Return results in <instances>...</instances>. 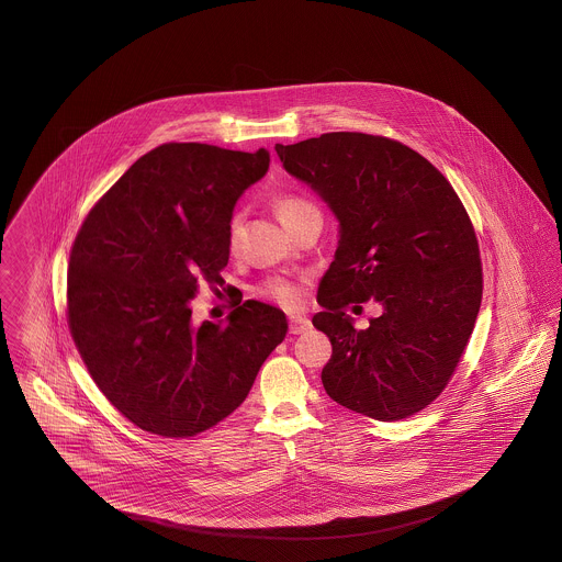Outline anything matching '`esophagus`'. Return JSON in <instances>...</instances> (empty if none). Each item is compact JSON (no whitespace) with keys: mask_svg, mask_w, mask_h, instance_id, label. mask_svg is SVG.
Here are the masks:
<instances>
[{"mask_svg":"<svg viewBox=\"0 0 562 562\" xmlns=\"http://www.w3.org/2000/svg\"><path fill=\"white\" fill-rule=\"evenodd\" d=\"M289 328H291L293 335H301V333H307L312 328V322L307 321L305 316H291Z\"/></svg>","mask_w":562,"mask_h":562,"instance_id":"esophagus-1","label":"esophagus"}]
</instances>
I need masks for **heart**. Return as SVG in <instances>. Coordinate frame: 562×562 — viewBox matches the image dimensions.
<instances>
[{"mask_svg":"<svg viewBox=\"0 0 562 562\" xmlns=\"http://www.w3.org/2000/svg\"><path fill=\"white\" fill-rule=\"evenodd\" d=\"M271 206L289 229H293L301 218H305L310 214H321L310 200H305L296 193H276L271 198ZM241 232H244V216H241V213H234L229 216V223H227V246H229V250H236L240 246ZM263 293L268 294L269 299H273L276 303L284 305V307H296L301 303V296H303L301 286L294 284V282H289V280L269 282L268 286L263 289Z\"/></svg>","mask_w":562,"mask_h":562,"instance_id":"b5f03b06","label":"heart"}]
</instances>
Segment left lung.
<instances>
[{
	"mask_svg": "<svg viewBox=\"0 0 562 562\" xmlns=\"http://www.w3.org/2000/svg\"><path fill=\"white\" fill-rule=\"evenodd\" d=\"M276 154L339 221L312 321L333 346L326 394L379 422L419 413L447 387L481 310V252L461 200L424 156L385 136L328 133ZM369 297L384 312L358 331L342 307Z\"/></svg>",
	"mask_w": 562,
	"mask_h": 562,
	"instance_id": "1",
	"label": "left lung"
}]
</instances>
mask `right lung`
<instances>
[{
    "mask_svg": "<svg viewBox=\"0 0 562 562\" xmlns=\"http://www.w3.org/2000/svg\"><path fill=\"white\" fill-rule=\"evenodd\" d=\"M268 168V149L166 143L81 223L67 273L71 337L105 398L145 431L188 438L213 428L286 337L284 312L255 299L225 324L195 326L189 305L202 280L223 284L229 216Z\"/></svg>",
    "mask_w": 562,
    "mask_h": 562,
    "instance_id": "1",
    "label": "right lung"
}]
</instances>
